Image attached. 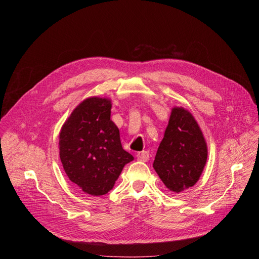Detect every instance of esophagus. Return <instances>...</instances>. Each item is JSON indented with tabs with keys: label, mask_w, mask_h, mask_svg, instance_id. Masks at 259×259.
I'll use <instances>...</instances> for the list:
<instances>
[{
	"label": "esophagus",
	"mask_w": 259,
	"mask_h": 259,
	"mask_svg": "<svg viewBox=\"0 0 259 259\" xmlns=\"http://www.w3.org/2000/svg\"><path fill=\"white\" fill-rule=\"evenodd\" d=\"M150 157V154H149L148 151H142L138 153V159L141 161H147Z\"/></svg>",
	"instance_id": "obj_1"
}]
</instances>
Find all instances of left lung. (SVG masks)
Returning a JSON list of instances; mask_svg holds the SVG:
<instances>
[{
  "instance_id": "obj_1",
  "label": "left lung",
  "mask_w": 259,
  "mask_h": 259,
  "mask_svg": "<svg viewBox=\"0 0 259 259\" xmlns=\"http://www.w3.org/2000/svg\"><path fill=\"white\" fill-rule=\"evenodd\" d=\"M208 156L196 120L184 108H173L153 168L171 191L179 193L198 181Z\"/></svg>"
}]
</instances>
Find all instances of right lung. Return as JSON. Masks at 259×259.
<instances>
[{
    "label": "right lung",
    "instance_id": "right-lung-1",
    "mask_svg": "<svg viewBox=\"0 0 259 259\" xmlns=\"http://www.w3.org/2000/svg\"><path fill=\"white\" fill-rule=\"evenodd\" d=\"M110 114V101L89 98L74 109L60 133V157L67 176L93 196L110 191L122 168L133 160L121 147Z\"/></svg>",
    "mask_w": 259,
    "mask_h": 259
}]
</instances>
